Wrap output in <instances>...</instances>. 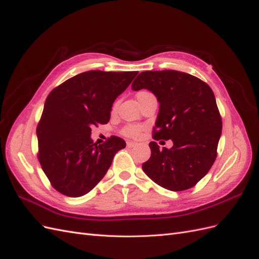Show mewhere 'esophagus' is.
I'll return each instance as SVG.
<instances>
[{
    "label": "esophagus",
    "instance_id": "esophagus-1",
    "mask_svg": "<svg viewBox=\"0 0 259 259\" xmlns=\"http://www.w3.org/2000/svg\"><path fill=\"white\" fill-rule=\"evenodd\" d=\"M126 145H127L128 148H133V147H136V146H137V144L134 143V142H127Z\"/></svg>",
    "mask_w": 259,
    "mask_h": 259
}]
</instances>
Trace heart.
<instances>
[{
    "mask_svg": "<svg viewBox=\"0 0 259 259\" xmlns=\"http://www.w3.org/2000/svg\"><path fill=\"white\" fill-rule=\"evenodd\" d=\"M149 92L146 91H140L137 95H142V94H146ZM115 108V105L113 106V109ZM142 131H143V126H140V125H136V124H130L126 125L122 131L123 134L127 137H132V138H137L142 134Z\"/></svg>",
    "mask_w": 259,
    "mask_h": 259,
    "instance_id": "heart-1",
    "label": "heart"
}]
</instances>
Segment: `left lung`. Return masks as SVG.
Here are the masks:
<instances>
[{"label":"left lung","mask_w":259,"mask_h":259,"mask_svg":"<svg viewBox=\"0 0 259 259\" xmlns=\"http://www.w3.org/2000/svg\"><path fill=\"white\" fill-rule=\"evenodd\" d=\"M152 92L160 104L155 140L171 139L170 149L151 142L143 164L147 176L170 191L190 189L204 177L217 156L223 122L209 86L191 74L163 70L139 73L133 91Z\"/></svg>","instance_id":"left-lung-1"}]
</instances>
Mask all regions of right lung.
I'll return each instance as SVG.
<instances>
[{"label":"right lung","mask_w":259,"mask_h":259,"mask_svg":"<svg viewBox=\"0 0 259 259\" xmlns=\"http://www.w3.org/2000/svg\"><path fill=\"white\" fill-rule=\"evenodd\" d=\"M137 73L92 70L50 93L36 127L37 158L58 192L71 198L89 193L106 175L115 153L126 146L116 136L97 145L91 132L109 122L114 100Z\"/></svg>","instance_id":"right-lung-1"}]
</instances>
